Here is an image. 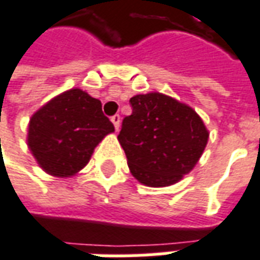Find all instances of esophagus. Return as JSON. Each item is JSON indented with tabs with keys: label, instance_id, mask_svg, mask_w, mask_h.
<instances>
[{
	"label": "esophagus",
	"instance_id": "1",
	"mask_svg": "<svg viewBox=\"0 0 260 260\" xmlns=\"http://www.w3.org/2000/svg\"><path fill=\"white\" fill-rule=\"evenodd\" d=\"M111 122L114 124V126H115V129H119V124H121V117L118 115V114H115V115H112L111 117Z\"/></svg>",
	"mask_w": 260,
	"mask_h": 260
}]
</instances>
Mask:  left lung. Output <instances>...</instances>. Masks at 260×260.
<instances>
[{"label": "left lung", "mask_w": 260, "mask_h": 260, "mask_svg": "<svg viewBox=\"0 0 260 260\" xmlns=\"http://www.w3.org/2000/svg\"><path fill=\"white\" fill-rule=\"evenodd\" d=\"M132 114L122 119L118 141L131 173L145 186L174 184L199 161L208 132L193 108L160 92L129 100Z\"/></svg>", "instance_id": "left-lung-1"}]
</instances>
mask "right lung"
<instances>
[{"mask_svg": "<svg viewBox=\"0 0 260 260\" xmlns=\"http://www.w3.org/2000/svg\"><path fill=\"white\" fill-rule=\"evenodd\" d=\"M110 132L114 125L104 115L101 101L73 88L30 118L28 145L45 172L67 177L86 166L94 148Z\"/></svg>", "mask_w": 260, "mask_h": 260, "instance_id": "right-lung-1", "label": "right lung"}]
</instances>
